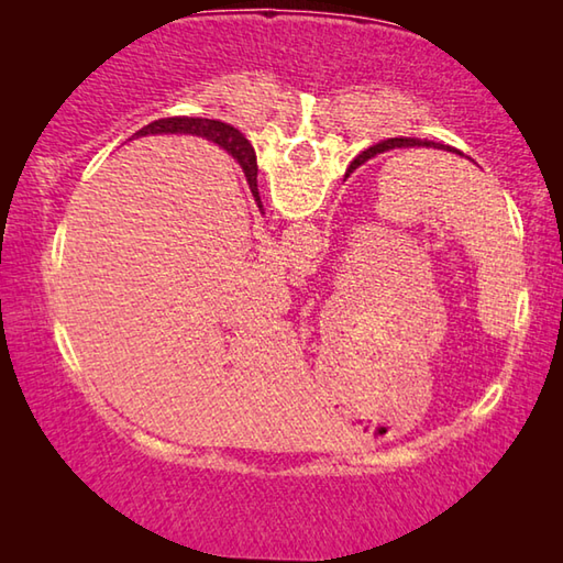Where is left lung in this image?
<instances>
[{
  "instance_id": "8db88e82",
  "label": "left lung",
  "mask_w": 563,
  "mask_h": 563,
  "mask_svg": "<svg viewBox=\"0 0 563 563\" xmlns=\"http://www.w3.org/2000/svg\"><path fill=\"white\" fill-rule=\"evenodd\" d=\"M412 146H434V148H442L440 144H434V141H419V139H387V141H383V144H377V146H369L367 151H362V154L352 161L350 164V170L352 168H357L360 164H365V161L369 158V156H375V154H383V151H389V148H412ZM450 151H454V148H450Z\"/></svg>"
}]
</instances>
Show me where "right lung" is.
Listing matches in <instances>:
<instances>
[{"label":"right lung","instance_id":"right-lung-1","mask_svg":"<svg viewBox=\"0 0 563 563\" xmlns=\"http://www.w3.org/2000/svg\"><path fill=\"white\" fill-rule=\"evenodd\" d=\"M156 133H188V136H203L208 141H216L218 146H223L228 154H231L238 164H241L243 174L247 178V186H251L255 201L261 206V196H258V164H255V151L251 146L241 131H235L233 126H228L223 121H213V119H196V117H168V119H158L151 121L148 126L133 133V136H156Z\"/></svg>","mask_w":563,"mask_h":563}]
</instances>
